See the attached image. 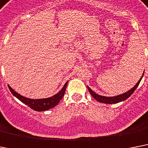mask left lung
I'll return each instance as SVG.
<instances>
[{"label":"left lung","instance_id":"1","mask_svg":"<svg viewBox=\"0 0 148 148\" xmlns=\"http://www.w3.org/2000/svg\"><path fill=\"white\" fill-rule=\"evenodd\" d=\"M145 73V72H144ZM143 76H144V74H143L142 77L140 78V80H138V82L136 84L133 86L132 88L129 90L128 91H127L126 93H122V94L118 95V96H116V97H104V96H101V95L97 94V93H94L92 90H91L88 86H87V89H88L89 92L91 94V96L94 98L95 99H97V101L99 102V103H106V104H113V103H120V102L124 101L125 99H127L128 97H130L131 95L134 93V91L136 90V88L138 87V86L140 84V80L142 79Z\"/></svg>","mask_w":148,"mask_h":148}]
</instances>
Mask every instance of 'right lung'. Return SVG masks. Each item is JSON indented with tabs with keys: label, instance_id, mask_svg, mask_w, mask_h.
<instances>
[{
	"label": "right lung",
	"instance_id": "add662e5",
	"mask_svg": "<svg viewBox=\"0 0 148 148\" xmlns=\"http://www.w3.org/2000/svg\"><path fill=\"white\" fill-rule=\"evenodd\" d=\"M68 82L65 83V84L64 85L62 89L56 93L55 95L52 96L49 98H44V99H29V98H26L25 97H23L18 93H16L14 89L11 88L10 86L8 85L10 90L12 93V94L14 95V97H16L18 99H20V101L23 103L24 104H26L32 109L35 111L37 112H42V111H46L49 109H51V108L55 107V106H57L60 100L63 98L64 93H65L66 86L68 84Z\"/></svg>",
	"mask_w": 148,
	"mask_h": 148
}]
</instances>
